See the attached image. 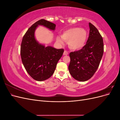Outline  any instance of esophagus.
<instances>
[{
  "instance_id": "1",
  "label": "esophagus",
  "mask_w": 120,
  "mask_h": 120,
  "mask_svg": "<svg viewBox=\"0 0 120 120\" xmlns=\"http://www.w3.org/2000/svg\"><path fill=\"white\" fill-rule=\"evenodd\" d=\"M68 52L67 51V50H64V56H66V55H68Z\"/></svg>"
}]
</instances>
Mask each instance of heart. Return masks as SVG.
I'll use <instances>...</instances> for the list:
<instances>
[{"label":"heart","mask_w":120,"mask_h":120,"mask_svg":"<svg viewBox=\"0 0 120 120\" xmlns=\"http://www.w3.org/2000/svg\"><path fill=\"white\" fill-rule=\"evenodd\" d=\"M61 37L64 41L68 42V47L73 50H79L85 45L88 39V32L83 28L74 27L64 31ZM56 41L60 44L63 43V40L60 37L56 38Z\"/></svg>","instance_id":"1"}]
</instances>
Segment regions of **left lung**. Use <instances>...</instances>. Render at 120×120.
<instances>
[{
	"instance_id": "1",
	"label": "left lung",
	"mask_w": 120,
	"mask_h": 120,
	"mask_svg": "<svg viewBox=\"0 0 120 120\" xmlns=\"http://www.w3.org/2000/svg\"><path fill=\"white\" fill-rule=\"evenodd\" d=\"M89 37L86 45L81 49L70 53L69 72L80 82L86 81L93 77L104 53L103 39L99 31L91 23H89Z\"/></svg>"
}]
</instances>
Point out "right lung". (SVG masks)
Masks as SVG:
<instances>
[{"label": "right lung", "mask_w": 120, "mask_h": 120, "mask_svg": "<svg viewBox=\"0 0 120 120\" xmlns=\"http://www.w3.org/2000/svg\"><path fill=\"white\" fill-rule=\"evenodd\" d=\"M38 25H42L54 30L56 24L45 19H41L31 25L24 35L20 46V56L27 73L34 79L43 81L54 73L58 61L64 49L52 46L45 47L35 38L34 31Z\"/></svg>", "instance_id": "obj_1"}]
</instances>
